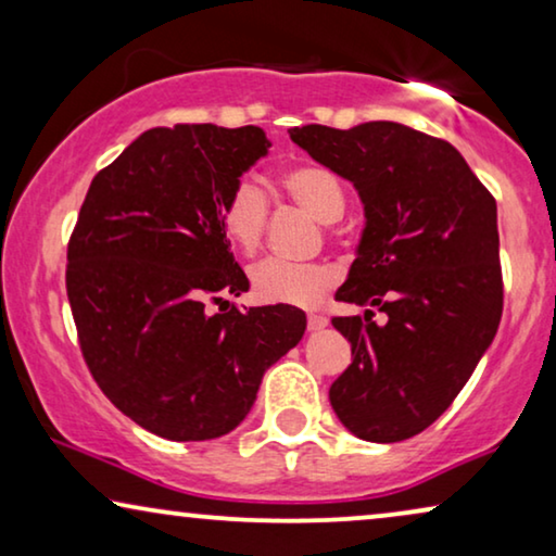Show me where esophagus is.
I'll return each mask as SVG.
<instances>
[{
  "label": "esophagus",
  "mask_w": 556,
  "mask_h": 556,
  "mask_svg": "<svg viewBox=\"0 0 556 556\" xmlns=\"http://www.w3.org/2000/svg\"><path fill=\"white\" fill-rule=\"evenodd\" d=\"M306 324H308V331H321L324 326H329V318L321 316V314H308Z\"/></svg>",
  "instance_id": "obj_1"
}]
</instances>
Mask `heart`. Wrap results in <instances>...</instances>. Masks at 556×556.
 <instances>
[{
  "label": "heart",
  "mask_w": 556,
  "mask_h": 556,
  "mask_svg": "<svg viewBox=\"0 0 556 556\" xmlns=\"http://www.w3.org/2000/svg\"><path fill=\"white\" fill-rule=\"evenodd\" d=\"M278 189L293 204L311 212L321 223H337L344 215L346 194L341 179L321 164H293L278 174ZM270 204L253 181H238L219 202L217 217L225 240L242 257L257 255L268 230ZM253 293L263 303L311 308L318 306L337 283V270L324 263H286L268 257L250 273Z\"/></svg>",
  "instance_id": "1"
}]
</instances>
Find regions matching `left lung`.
Wrapping results in <instances>:
<instances>
[{"label": "left lung", "mask_w": 556, "mask_h": 556, "mask_svg": "<svg viewBox=\"0 0 556 556\" xmlns=\"http://www.w3.org/2000/svg\"><path fill=\"white\" fill-rule=\"evenodd\" d=\"M291 139L356 187L364 225L333 316L352 364L331 384L333 413L369 443L430 428L458 397L504 311L496 200L458 149L392 121L354 128L308 124ZM371 307L388 324L370 321Z\"/></svg>", "instance_id": "left-lung-1"}]
</instances>
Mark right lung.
I'll return each instance as SVG.
<instances>
[{
    "mask_svg": "<svg viewBox=\"0 0 556 556\" xmlns=\"http://www.w3.org/2000/svg\"><path fill=\"white\" fill-rule=\"evenodd\" d=\"M268 147L257 126H159L90 181L65 270L80 352L105 397L159 438L238 428L265 369L306 331L293 306L223 301L250 283L219 202Z\"/></svg>",
    "mask_w": 556,
    "mask_h": 556,
    "instance_id": "add662e5",
    "label": "right lung"
}]
</instances>
